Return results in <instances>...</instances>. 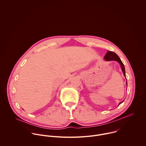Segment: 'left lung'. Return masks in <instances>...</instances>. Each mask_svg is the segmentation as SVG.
Listing matches in <instances>:
<instances>
[{
  "label": "left lung",
  "mask_w": 146,
  "mask_h": 146,
  "mask_svg": "<svg viewBox=\"0 0 146 146\" xmlns=\"http://www.w3.org/2000/svg\"><path fill=\"white\" fill-rule=\"evenodd\" d=\"M104 60L107 61H116V62L119 63L120 65L121 70L124 74V76L126 77V75H125V67L124 65L123 64V63L122 62L121 60H120V58L119 57V56L113 52H111V51H108L107 52V53L106 54V55L104 56ZM126 85H127V81L126 82ZM123 101H122L121 102H120L119 105L122 104L123 102Z\"/></svg>",
  "instance_id": "8db88e82"
}]
</instances>
